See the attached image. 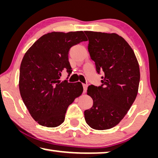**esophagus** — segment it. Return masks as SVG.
Returning a JSON list of instances; mask_svg holds the SVG:
<instances>
[{"label": "esophagus", "mask_w": 158, "mask_h": 158, "mask_svg": "<svg viewBox=\"0 0 158 158\" xmlns=\"http://www.w3.org/2000/svg\"><path fill=\"white\" fill-rule=\"evenodd\" d=\"M87 87H88V85L87 84H83V88H84V93L86 92Z\"/></svg>", "instance_id": "esophagus-1"}]
</instances>
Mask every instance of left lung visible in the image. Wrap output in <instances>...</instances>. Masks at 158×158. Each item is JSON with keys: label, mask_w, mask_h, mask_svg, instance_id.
<instances>
[{"label": "left lung", "mask_w": 158, "mask_h": 158, "mask_svg": "<svg viewBox=\"0 0 158 158\" xmlns=\"http://www.w3.org/2000/svg\"><path fill=\"white\" fill-rule=\"evenodd\" d=\"M84 32L96 71L104 73L101 86L88 87L87 94L94 104L84 111V118L92 129H109L119 123L136 99L139 65L134 51L122 36L114 33Z\"/></svg>", "instance_id": "left-lung-1"}]
</instances>
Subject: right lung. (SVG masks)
<instances>
[{
  "instance_id": "1",
  "label": "right lung",
  "mask_w": 158,
  "mask_h": 158,
  "mask_svg": "<svg viewBox=\"0 0 158 158\" xmlns=\"http://www.w3.org/2000/svg\"><path fill=\"white\" fill-rule=\"evenodd\" d=\"M86 41L81 31H53L42 36L24 54L19 69V92L31 116L41 126L60 125L67 107L83 92L81 82L59 79L62 71L66 70L68 77L72 73L69 49Z\"/></svg>"
}]
</instances>
